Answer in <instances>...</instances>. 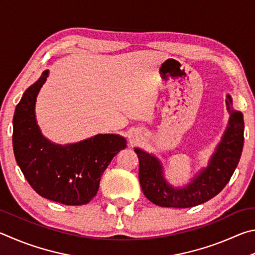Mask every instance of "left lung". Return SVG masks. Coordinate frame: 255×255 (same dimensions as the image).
Returning <instances> with one entry per match:
<instances>
[{"mask_svg": "<svg viewBox=\"0 0 255 255\" xmlns=\"http://www.w3.org/2000/svg\"><path fill=\"white\" fill-rule=\"evenodd\" d=\"M231 95H226L230 113L229 125L222 136L208 166L203 168L188 185L172 187L163 177L160 160L139 148L134 151L139 158V180L143 194L151 203L161 207L188 208L215 197L230 181L238 167L244 143L243 114L232 106Z\"/></svg>", "mask_w": 255, "mask_h": 255, "instance_id": "1", "label": "left lung"}]
</instances>
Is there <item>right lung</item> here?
Masks as SVG:
<instances>
[{
    "mask_svg": "<svg viewBox=\"0 0 255 255\" xmlns=\"http://www.w3.org/2000/svg\"><path fill=\"white\" fill-rule=\"evenodd\" d=\"M49 70L26 89L13 116V150L24 178L35 193L52 202L79 206L91 202L103 172L127 141L119 134H97L73 144H55L42 135L35 101Z\"/></svg>",
    "mask_w": 255,
    "mask_h": 255,
    "instance_id": "add662e5",
    "label": "right lung"
}]
</instances>
